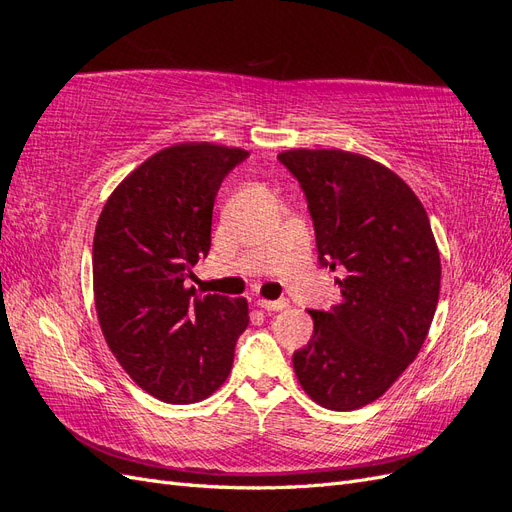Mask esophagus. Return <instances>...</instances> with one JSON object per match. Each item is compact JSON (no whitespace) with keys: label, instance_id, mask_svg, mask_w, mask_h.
I'll use <instances>...</instances> for the list:
<instances>
[{"label":"esophagus","instance_id":"esophagus-1","mask_svg":"<svg viewBox=\"0 0 512 512\" xmlns=\"http://www.w3.org/2000/svg\"><path fill=\"white\" fill-rule=\"evenodd\" d=\"M256 303H258V307L267 309V312H282V309H286V307H288V301H286V299H277V301L258 299Z\"/></svg>","mask_w":512,"mask_h":512}]
</instances>
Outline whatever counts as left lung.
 Masks as SVG:
<instances>
[{
  "instance_id": "left-lung-1",
  "label": "left lung",
  "mask_w": 512,
  "mask_h": 512,
  "mask_svg": "<svg viewBox=\"0 0 512 512\" xmlns=\"http://www.w3.org/2000/svg\"><path fill=\"white\" fill-rule=\"evenodd\" d=\"M299 179L320 265L339 271L342 303L316 312L292 354L318 406L348 412L382 397L425 344L440 297V252L427 211L391 168L342 149L277 156Z\"/></svg>"
}]
</instances>
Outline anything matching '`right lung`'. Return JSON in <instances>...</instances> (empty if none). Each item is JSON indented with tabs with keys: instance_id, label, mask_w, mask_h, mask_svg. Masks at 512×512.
Wrapping results in <instances>:
<instances>
[{
	"instance_id": "obj_1",
	"label": "right lung",
	"mask_w": 512,
	"mask_h": 512,
	"mask_svg": "<svg viewBox=\"0 0 512 512\" xmlns=\"http://www.w3.org/2000/svg\"><path fill=\"white\" fill-rule=\"evenodd\" d=\"M247 151L179 143L153 153L108 196L94 235V299L108 348L128 376L166 404H196L224 384L245 299L185 286L211 247L224 177Z\"/></svg>"
}]
</instances>
